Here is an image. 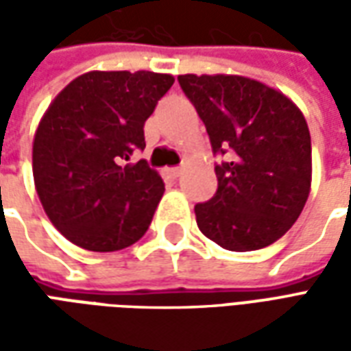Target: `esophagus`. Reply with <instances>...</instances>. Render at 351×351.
<instances>
[{"mask_svg": "<svg viewBox=\"0 0 351 351\" xmlns=\"http://www.w3.org/2000/svg\"><path fill=\"white\" fill-rule=\"evenodd\" d=\"M165 173H167L171 178H178V176L182 175V167H169L165 169Z\"/></svg>", "mask_w": 351, "mask_h": 351, "instance_id": "1", "label": "esophagus"}]
</instances>
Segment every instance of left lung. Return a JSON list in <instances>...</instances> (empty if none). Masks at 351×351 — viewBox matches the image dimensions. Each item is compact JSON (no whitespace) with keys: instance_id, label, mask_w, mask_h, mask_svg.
<instances>
[{"instance_id":"1","label":"left lung","mask_w":351,"mask_h":351,"mask_svg":"<svg viewBox=\"0 0 351 351\" xmlns=\"http://www.w3.org/2000/svg\"><path fill=\"white\" fill-rule=\"evenodd\" d=\"M210 137L218 190L195 205L201 233L221 248L252 252L291 228L308 199L312 146L293 101L237 75H180Z\"/></svg>"}]
</instances>
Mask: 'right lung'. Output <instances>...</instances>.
<instances>
[{"label": "right lung", "mask_w": 351, "mask_h": 351, "mask_svg": "<svg viewBox=\"0 0 351 351\" xmlns=\"http://www.w3.org/2000/svg\"><path fill=\"white\" fill-rule=\"evenodd\" d=\"M175 79L152 71H90L58 93L34 141L43 208L84 250L116 252L145 235L165 184L146 160L145 122Z\"/></svg>", "instance_id": "right-lung-1"}]
</instances>
